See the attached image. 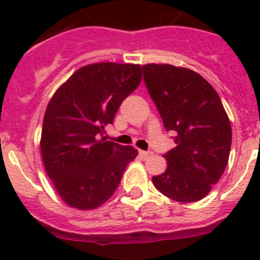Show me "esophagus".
Listing matches in <instances>:
<instances>
[{
	"mask_svg": "<svg viewBox=\"0 0 260 260\" xmlns=\"http://www.w3.org/2000/svg\"><path fill=\"white\" fill-rule=\"evenodd\" d=\"M139 156H141L142 158H148L150 156H152V152L151 151H142L139 150Z\"/></svg>",
	"mask_w": 260,
	"mask_h": 260,
	"instance_id": "1",
	"label": "esophagus"
}]
</instances>
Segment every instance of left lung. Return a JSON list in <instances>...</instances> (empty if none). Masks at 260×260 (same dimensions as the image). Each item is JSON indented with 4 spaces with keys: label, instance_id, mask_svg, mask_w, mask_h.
Segmentation results:
<instances>
[{
    "label": "left lung",
    "instance_id": "1",
    "mask_svg": "<svg viewBox=\"0 0 260 260\" xmlns=\"http://www.w3.org/2000/svg\"><path fill=\"white\" fill-rule=\"evenodd\" d=\"M146 87L177 146L167 171L152 177L158 191L181 203L203 199L229 160L232 127L219 95L198 73L173 65L143 66Z\"/></svg>",
    "mask_w": 260,
    "mask_h": 260
}]
</instances>
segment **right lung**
<instances>
[{
  "instance_id": "1",
  "label": "right lung",
  "mask_w": 260,
  "mask_h": 260,
  "mask_svg": "<svg viewBox=\"0 0 260 260\" xmlns=\"http://www.w3.org/2000/svg\"><path fill=\"white\" fill-rule=\"evenodd\" d=\"M141 80L139 65L92 63L78 69L50 99L41 130V156L54 189L70 207H100L137 157L134 147L107 141L103 132Z\"/></svg>"
}]
</instances>
